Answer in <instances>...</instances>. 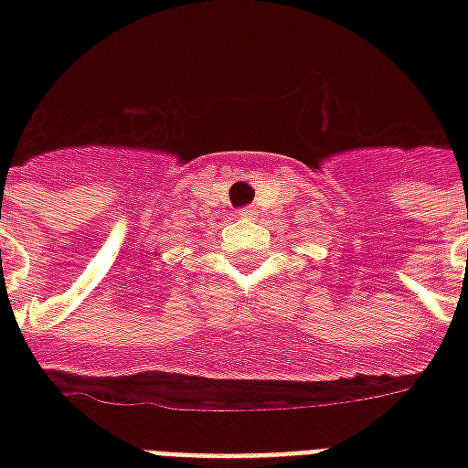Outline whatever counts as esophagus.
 Returning <instances> with one entry per match:
<instances>
[{
    "instance_id": "esophagus-1",
    "label": "esophagus",
    "mask_w": 468,
    "mask_h": 468,
    "mask_svg": "<svg viewBox=\"0 0 468 468\" xmlns=\"http://www.w3.org/2000/svg\"><path fill=\"white\" fill-rule=\"evenodd\" d=\"M240 218H245V220H250V218H255V210L253 207H243V210H240Z\"/></svg>"
}]
</instances>
